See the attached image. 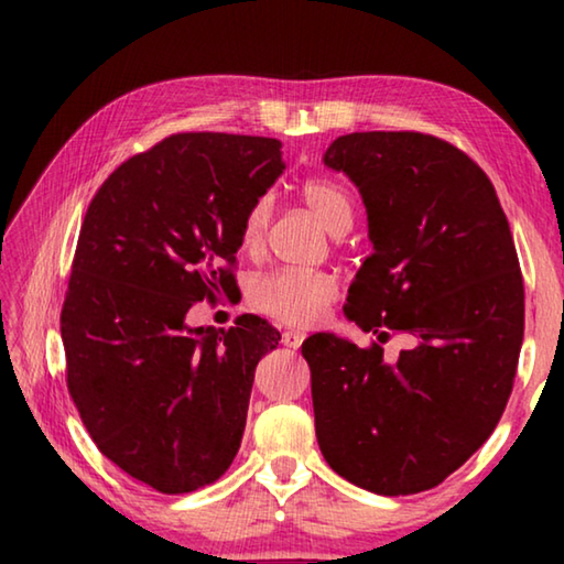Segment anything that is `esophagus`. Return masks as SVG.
<instances>
[{
  "label": "esophagus",
  "mask_w": 564,
  "mask_h": 564,
  "mask_svg": "<svg viewBox=\"0 0 564 564\" xmlns=\"http://www.w3.org/2000/svg\"><path fill=\"white\" fill-rule=\"evenodd\" d=\"M303 340H305V333H303V330H293V328H291V330L283 333V346H285V348H293V350L301 348Z\"/></svg>",
  "instance_id": "esophagus-1"
}]
</instances>
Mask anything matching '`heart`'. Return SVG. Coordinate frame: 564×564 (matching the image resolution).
<instances>
[{
  "mask_svg": "<svg viewBox=\"0 0 564 564\" xmlns=\"http://www.w3.org/2000/svg\"><path fill=\"white\" fill-rule=\"evenodd\" d=\"M303 204L311 208L313 216L328 228L330 234L348 231L352 224V198L348 188L330 178H305L301 184ZM271 218L269 198H259L246 212L241 226L243 246H256L263 238L265 226ZM338 283L330 273L323 271H295L281 269L261 275L251 285V301L269 316L285 323H313L328 303L336 301Z\"/></svg>",
  "mask_w": 564,
  "mask_h": 564,
  "instance_id": "obj_1",
  "label": "heart"
}]
</instances>
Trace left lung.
Segmentation results:
<instances>
[{"instance_id": "obj_1", "label": "left lung", "mask_w": 564, "mask_h": 564, "mask_svg": "<svg viewBox=\"0 0 564 564\" xmlns=\"http://www.w3.org/2000/svg\"><path fill=\"white\" fill-rule=\"evenodd\" d=\"M323 161L358 186L373 241L346 316L415 346L386 362L378 343H303L321 453L362 490H431L488 441L512 393L524 289L508 216L485 171L431 133H346Z\"/></svg>"}]
</instances>
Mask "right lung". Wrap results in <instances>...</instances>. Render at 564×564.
I'll use <instances>...</instances> for the list:
<instances>
[{"label":"right lung","instance_id":"right-lung-1","mask_svg":"<svg viewBox=\"0 0 564 564\" xmlns=\"http://www.w3.org/2000/svg\"><path fill=\"white\" fill-rule=\"evenodd\" d=\"M279 139L174 133L104 181L84 216L62 308L66 388L99 451L164 495L216 482L246 427L271 323L188 328L236 289L253 202L283 174Z\"/></svg>","mask_w":564,"mask_h":564}]
</instances>
